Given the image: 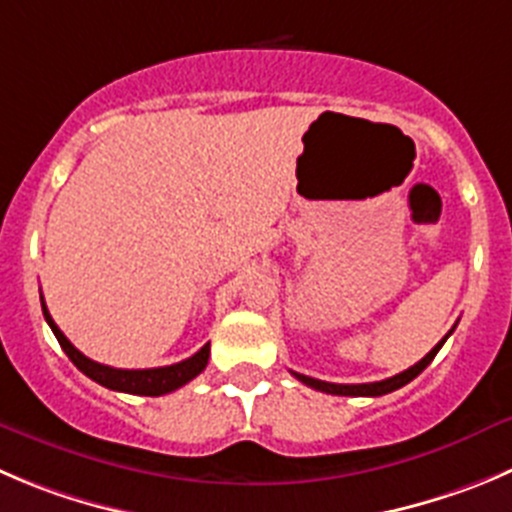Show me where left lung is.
<instances>
[{"label":"left lung","instance_id":"8db88e82","mask_svg":"<svg viewBox=\"0 0 512 512\" xmlns=\"http://www.w3.org/2000/svg\"><path fill=\"white\" fill-rule=\"evenodd\" d=\"M452 329H455V326H452ZM452 329H450V332H447V337H450V334H452ZM447 337H445V339H447ZM445 339H442V342H437L435 347H432L430 352H427L425 357H422L420 362L415 364V367H410V369H405V372L394 374V377H389V379H382V382L334 384V382H321V379L306 377V374H296V372H291V374H294V377L299 379V382H304L306 387L319 389V392H326V394H342V397H382V394H389V392H394V389H399V387H405V384H410L412 379H415L417 374H420L422 369H425L427 364H430L432 359H435V354L440 352L442 344H445Z\"/></svg>","mask_w":512,"mask_h":512}]
</instances>
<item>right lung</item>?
Wrapping results in <instances>:
<instances>
[{"label": "right lung", "mask_w": 512, "mask_h": 512, "mask_svg": "<svg viewBox=\"0 0 512 512\" xmlns=\"http://www.w3.org/2000/svg\"><path fill=\"white\" fill-rule=\"evenodd\" d=\"M42 314H45L47 324H50V329L55 332L57 342H60V347L65 349L67 357L72 359V364H75L82 374H87L92 382L102 384V387L107 389H115V392L143 394V397H160V394L175 392L178 387H183V384H188L191 379H196L198 374L206 369L208 357H211V344H206V347L198 349L193 357L183 359V362L178 364H170V367H155V369L107 367V364L92 362V359H87L80 349L72 347L70 339L60 332V326L55 324V319H52L50 311H47L45 299H42Z\"/></svg>", "instance_id": "obj_1"}]
</instances>
